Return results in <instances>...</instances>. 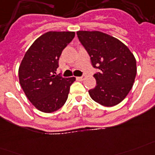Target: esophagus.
<instances>
[{
    "label": "esophagus",
    "instance_id": "34e87169",
    "mask_svg": "<svg viewBox=\"0 0 155 155\" xmlns=\"http://www.w3.org/2000/svg\"><path fill=\"white\" fill-rule=\"evenodd\" d=\"M84 79H85L84 77H78L77 78V80H78V81H83Z\"/></svg>",
    "mask_w": 155,
    "mask_h": 155
}]
</instances>
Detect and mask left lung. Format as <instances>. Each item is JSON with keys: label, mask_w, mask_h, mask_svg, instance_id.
<instances>
[{"label": "left lung", "mask_w": 155, "mask_h": 155, "mask_svg": "<svg viewBox=\"0 0 155 155\" xmlns=\"http://www.w3.org/2000/svg\"><path fill=\"white\" fill-rule=\"evenodd\" d=\"M78 38L98 69L96 86L89 91L91 99L101 105L120 104L133 87L137 74L136 59L126 45L99 31L77 32Z\"/></svg>", "instance_id": "left-lung-1"}]
</instances>
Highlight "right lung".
I'll return each instance as SVG.
<instances>
[{
	"instance_id": "1",
	"label": "right lung",
	"mask_w": 155,
	"mask_h": 155,
	"mask_svg": "<svg viewBox=\"0 0 155 155\" xmlns=\"http://www.w3.org/2000/svg\"><path fill=\"white\" fill-rule=\"evenodd\" d=\"M71 31H49L39 37L25 54L19 66V82L27 99L38 110L57 111L68 99L76 78L56 75L59 59L73 40Z\"/></svg>"
}]
</instances>
